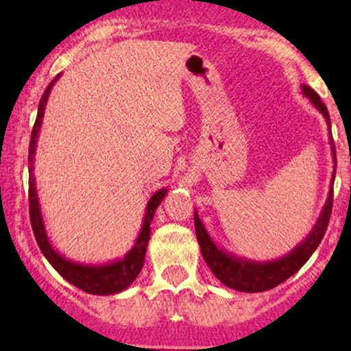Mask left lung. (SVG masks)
Masks as SVG:
<instances>
[{
	"label": "left lung",
	"mask_w": 351,
	"mask_h": 351,
	"mask_svg": "<svg viewBox=\"0 0 351 351\" xmlns=\"http://www.w3.org/2000/svg\"><path fill=\"white\" fill-rule=\"evenodd\" d=\"M304 94L312 100V104L318 110L324 114L327 119V123L330 125V115L327 110V106L322 102V99L318 97V94L313 90L312 87L304 86ZM333 143V140H332ZM333 158H335L337 165V156H335V147H333ZM332 206H333V188L330 189V195L325 204L322 216L318 217L315 228L310 232L307 239L304 243L297 245L289 256L282 257V259L272 261V263L265 264H257V263H249V261H241L237 257L229 256V254L219 251L216 247L215 243L209 239L206 229L201 224L198 215H195V229H196V237H198V243L201 247V254H203L204 261L209 265L213 274L223 282L228 287L234 289V291L241 292H264L269 289H274L276 285L282 284L284 280H287L289 277L293 276L299 269L310 259L313 251L318 247L320 241L324 239L325 231H327L328 223H330V215H332Z\"/></svg>",
	"instance_id": "obj_1"
}]
</instances>
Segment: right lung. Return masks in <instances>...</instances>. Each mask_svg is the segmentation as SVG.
Returning a JSON list of instances; mask_svg holds the SVG:
<instances>
[{"instance_id":"obj_1","label":"right lung","mask_w":351,"mask_h":351,"mask_svg":"<svg viewBox=\"0 0 351 351\" xmlns=\"http://www.w3.org/2000/svg\"><path fill=\"white\" fill-rule=\"evenodd\" d=\"M56 79L52 80L49 86L46 87V90H44L41 102H39L38 117H36L33 132H31L29 156H27V162H29V191H27V198H29L31 226H33V232H34L36 241H38L39 249H41L44 256H46V259L49 261L52 267H54L56 271L64 277V279L87 293H94V295H110V293L122 292L123 289H127L128 285L136 279V276H138L140 271H142L145 254H147V244H148V239H150V223L153 219V213H155V209L160 204V201L163 199L167 189H160V191H156L150 198V201H148L147 215H145L143 228L142 231H140L138 239H136V243L134 247H132V251L128 252L122 261H119V263H114V264H108V265H100V267H95V265L92 267V265L74 264L71 263V261L64 259L62 256H59V254L51 247L49 241H47L46 231H44L43 217H41V213H39L38 196H36V184L33 178L36 138H38L39 127H41L44 107H46L47 97H49V92L52 86H54Z\"/></svg>"}]
</instances>
